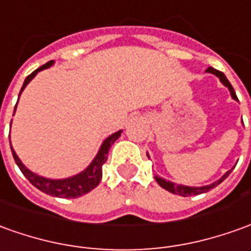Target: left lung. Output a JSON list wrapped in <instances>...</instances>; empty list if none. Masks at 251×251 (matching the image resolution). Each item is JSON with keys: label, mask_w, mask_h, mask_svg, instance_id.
Returning a JSON list of instances; mask_svg holds the SVG:
<instances>
[{"label": "left lung", "mask_w": 251, "mask_h": 251, "mask_svg": "<svg viewBox=\"0 0 251 251\" xmlns=\"http://www.w3.org/2000/svg\"><path fill=\"white\" fill-rule=\"evenodd\" d=\"M206 72H210V74H215V75L217 76V77H220L221 83H223L224 86H227L228 89H229V91H231V96H232V98L238 101V97H236V94H235L234 87L231 86V83L228 82V79H227V77H226V75H224L223 72L215 70V68H212V67H209L208 70H206ZM148 157H149V155H148ZM231 172H232V171H228L227 174L223 176L220 180L215 181V183H212V184H209V186H203V187H188V186H181V184H175V183H171V181L164 180V179H161V177H158V176H155V180H157V183H158V184H160V186H161L162 188L168 190L169 193H172V194L181 195V197H190V195L202 194V193H206V191H209V190L215 188L216 186H219L221 181L224 180V179H226V177H227V176L229 175Z\"/></svg>", "instance_id": "1"}]
</instances>
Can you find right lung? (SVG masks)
<instances>
[{"instance_id":"obj_1","label":"right lung","mask_w":251,"mask_h":251,"mask_svg":"<svg viewBox=\"0 0 251 251\" xmlns=\"http://www.w3.org/2000/svg\"><path fill=\"white\" fill-rule=\"evenodd\" d=\"M51 64H53V61H49V63H46L42 67H39L38 70L34 71L31 75L27 76L23 83V87L20 90V94H22L24 87L30 83L31 79L39 71L45 70V68H49ZM15 110H16V106H15ZM120 134H122V131H117V132L112 134V135L108 136L105 139V142L102 143V146L100 149L98 154L96 155V158L93 160V162L87 167L86 171H83L82 174L74 176V177L61 179V180H51V179H46V177H42V176H38L35 174H32L31 171H28L22 164V161L19 160V157L15 153V150L12 149V146H10V149H12V154H13V158L16 161L17 167L23 172V175L30 180L32 186H35L38 190H41L45 194L53 195V197H60V198H77V197H82V195L87 194L93 188H96L98 186V183L101 181V177H102V165L108 160L109 149L115 143L116 139L120 136Z\"/></svg>"}]
</instances>
